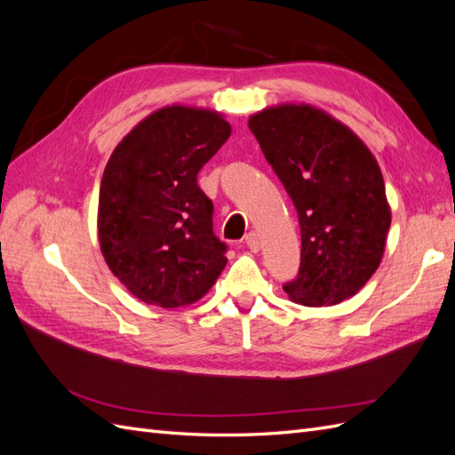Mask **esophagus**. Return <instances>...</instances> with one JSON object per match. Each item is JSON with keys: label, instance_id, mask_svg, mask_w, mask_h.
<instances>
[{"label": "esophagus", "instance_id": "obj_1", "mask_svg": "<svg viewBox=\"0 0 455 455\" xmlns=\"http://www.w3.org/2000/svg\"><path fill=\"white\" fill-rule=\"evenodd\" d=\"M244 243H246V246H249V249L252 251V252H258L259 251V237L256 235L254 231H251V233H246V237H244Z\"/></svg>", "mask_w": 455, "mask_h": 455}]
</instances>
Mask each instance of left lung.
Masks as SVG:
<instances>
[{
  "label": "left lung",
  "mask_w": 455,
  "mask_h": 455,
  "mask_svg": "<svg viewBox=\"0 0 455 455\" xmlns=\"http://www.w3.org/2000/svg\"><path fill=\"white\" fill-rule=\"evenodd\" d=\"M249 127L291 196L301 229L292 301L328 307L355 296L381 264L391 206L376 157L347 125L311 104H279Z\"/></svg>",
  "instance_id": "1"
}]
</instances>
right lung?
<instances>
[{
    "label": "right lung",
    "instance_id": "1",
    "mask_svg": "<svg viewBox=\"0 0 455 455\" xmlns=\"http://www.w3.org/2000/svg\"><path fill=\"white\" fill-rule=\"evenodd\" d=\"M229 134L214 109L172 104L144 117L109 156L96 222L100 251L148 306L196 304L228 264L197 174Z\"/></svg>",
    "mask_w": 455,
    "mask_h": 455
}]
</instances>
